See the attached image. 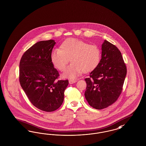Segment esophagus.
Instances as JSON below:
<instances>
[{
	"label": "esophagus",
	"instance_id": "34e87169",
	"mask_svg": "<svg viewBox=\"0 0 146 146\" xmlns=\"http://www.w3.org/2000/svg\"><path fill=\"white\" fill-rule=\"evenodd\" d=\"M76 80H73V79H70L69 80V83L70 84H72L75 83H76Z\"/></svg>",
	"mask_w": 146,
	"mask_h": 146
}]
</instances>
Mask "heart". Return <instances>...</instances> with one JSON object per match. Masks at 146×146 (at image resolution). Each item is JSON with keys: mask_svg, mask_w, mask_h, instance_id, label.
Here are the masks:
<instances>
[{"mask_svg": "<svg viewBox=\"0 0 146 146\" xmlns=\"http://www.w3.org/2000/svg\"><path fill=\"white\" fill-rule=\"evenodd\" d=\"M50 58L55 67L61 71L66 70L70 58L72 63L63 76L74 78L83 72L89 73L95 70L100 62L101 51L97 45L68 38L61 43L60 50L55 49L51 52Z\"/></svg>", "mask_w": 146, "mask_h": 146, "instance_id": "b5f03b06", "label": "heart"}]
</instances>
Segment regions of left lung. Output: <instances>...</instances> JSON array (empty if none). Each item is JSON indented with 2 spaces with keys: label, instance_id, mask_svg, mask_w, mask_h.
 <instances>
[{
  "label": "left lung",
  "instance_id": "8db88e82",
  "mask_svg": "<svg viewBox=\"0 0 146 146\" xmlns=\"http://www.w3.org/2000/svg\"><path fill=\"white\" fill-rule=\"evenodd\" d=\"M101 49L98 66L85 79L87 84L85 97L96 110L105 108L117 100L127 72L121 54L115 45L104 40Z\"/></svg>",
  "mask_w": 146,
  "mask_h": 146
}]
</instances>
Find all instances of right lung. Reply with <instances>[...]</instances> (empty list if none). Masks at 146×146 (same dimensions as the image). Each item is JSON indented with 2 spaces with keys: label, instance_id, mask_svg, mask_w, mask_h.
Returning a JSON list of instances; mask_svg holds the SVG:
<instances>
[{
  "label": "right lung",
  "instance_id": "1",
  "mask_svg": "<svg viewBox=\"0 0 146 146\" xmlns=\"http://www.w3.org/2000/svg\"><path fill=\"white\" fill-rule=\"evenodd\" d=\"M54 40L37 42L21 57L19 79L31 102L43 111H54L62 104L68 80H57L59 73L51 61Z\"/></svg>",
  "mask_w": 146,
  "mask_h": 146
}]
</instances>
